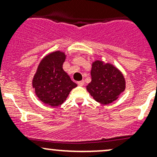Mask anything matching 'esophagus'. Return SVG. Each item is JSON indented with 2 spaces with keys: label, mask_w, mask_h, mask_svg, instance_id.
<instances>
[{
  "label": "esophagus",
  "mask_w": 157,
  "mask_h": 157,
  "mask_svg": "<svg viewBox=\"0 0 157 157\" xmlns=\"http://www.w3.org/2000/svg\"><path fill=\"white\" fill-rule=\"evenodd\" d=\"M77 84L80 86H83L84 85V81L83 80H81V81H78L77 82Z\"/></svg>",
  "instance_id": "obj_1"
}]
</instances>
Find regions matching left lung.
Returning a JSON list of instances; mask_svg holds the SVG:
<instances>
[{"label":"left lung","instance_id":"obj_1","mask_svg":"<svg viewBox=\"0 0 157 157\" xmlns=\"http://www.w3.org/2000/svg\"><path fill=\"white\" fill-rule=\"evenodd\" d=\"M92 80L86 90L93 99L107 105L114 102L125 89V80L120 71L112 64L96 61L92 64Z\"/></svg>","mask_w":157,"mask_h":157}]
</instances>
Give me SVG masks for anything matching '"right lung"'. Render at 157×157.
Returning <instances> with one entry per match:
<instances>
[{"mask_svg": "<svg viewBox=\"0 0 157 157\" xmlns=\"http://www.w3.org/2000/svg\"><path fill=\"white\" fill-rule=\"evenodd\" d=\"M65 57L60 51L46 55L33 77L36 95L42 102L52 107L61 105L72 89L77 86L63 70Z\"/></svg>", "mask_w": 157, "mask_h": 157, "instance_id": "obj_1", "label": "right lung"}]
</instances>
